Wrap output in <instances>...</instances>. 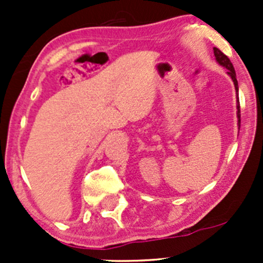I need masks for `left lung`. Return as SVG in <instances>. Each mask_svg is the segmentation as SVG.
I'll return each instance as SVG.
<instances>
[{"instance_id":"8db88e82","label":"left lung","mask_w":263,"mask_h":263,"mask_svg":"<svg viewBox=\"0 0 263 263\" xmlns=\"http://www.w3.org/2000/svg\"><path fill=\"white\" fill-rule=\"evenodd\" d=\"M214 54H215V58H216V61L219 62V65H221L222 67L227 68L228 75L232 78L233 82H234L235 91H237V102H238V105H237V108H238V113H237L238 126L240 127V109H239L240 107H239V98H238V81H237V76H235V70H234V67H233V63L230 62L229 58H228L227 55H225L224 53H222L219 48H216V47L214 48Z\"/></svg>"}]
</instances>
